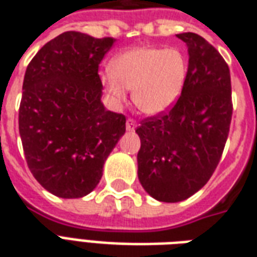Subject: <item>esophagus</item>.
Instances as JSON below:
<instances>
[{"label":"esophagus","mask_w":257,"mask_h":257,"mask_svg":"<svg viewBox=\"0 0 257 257\" xmlns=\"http://www.w3.org/2000/svg\"><path fill=\"white\" fill-rule=\"evenodd\" d=\"M135 128H136V121L134 118H128L126 119V129L128 131H135Z\"/></svg>","instance_id":"1"}]
</instances>
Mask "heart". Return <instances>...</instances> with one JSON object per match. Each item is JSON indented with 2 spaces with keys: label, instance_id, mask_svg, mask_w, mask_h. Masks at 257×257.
<instances>
[{
  "label": "heart",
  "instance_id": "heart-1",
  "mask_svg": "<svg viewBox=\"0 0 257 257\" xmlns=\"http://www.w3.org/2000/svg\"><path fill=\"white\" fill-rule=\"evenodd\" d=\"M187 77V60L175 48L139 47L118 55L110 73L101 82L112 100H125V89L132 90L140 111L157 115L176 103Z\"/></svg>",
  "mask_w": 257,
  "mask_h": 257
}]
</instances>
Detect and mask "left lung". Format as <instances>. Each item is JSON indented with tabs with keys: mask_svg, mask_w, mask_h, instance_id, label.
<instances>
[{
	"mask_svg": "<svg viewBox=\"0 0 257 257\" xmlns=\"http://www.w3.org/2000/svg\"><path fill=\"white\" fill-rule=\"evenodd\" d=\"M189 48L182 95L167 111L140 121L138 176L162 202L189 198L208 183L226 146L232 115L226 60L195 33L178 34Z\"/></svg>",
	"mask_w": 257,
	"mask_h": 257,
	"instance_id": "obj_1",
	"label": "left lung"
}]
</instances>
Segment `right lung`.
Instances as JSON below:
<instances>
[{
    "instance_id": "right-lung-1",
    "label": "right lung",
    "mask_w": 257,
    "mask_h": 257,
    "mask_svg": "<svg viewBox=\"0 0 257 257\" xmlns=\"http://www.w3.org/2000/svg\"><path fill=\"white\" fill-rule=\"evenodd\" d=\"M114 42L66 31L47 42L26 70L19 107L26 161L37 182L60 198H81L95 189L125 134V115L100 101L99 64Z\"/></svg>"
}]
</instances>
